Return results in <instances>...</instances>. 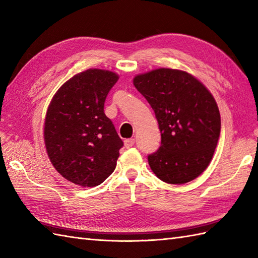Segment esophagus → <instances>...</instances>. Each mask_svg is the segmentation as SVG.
Listing matches in <instances>:
<instances>
[{
    "instance_id": "esophagus-1",
    "label": "esophagus",
    "mask_w": 258,
    "mask_h": 258,
    "mask_svg": "<svg viewBox=\"0 0 258 258\" xmlns=\"http://www.w3.org/2000/svg\"><path fill=\"white\" fill-rule=\"evenodd\" d=\"M135 144V140L134 139H128V140H125L124 141V145L126 149H131V147L134 146Z\"/></svg>"
}]
</instances>
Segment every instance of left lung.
Masks as SVG:
<instances>
[{
    "instance_id": "1",
    "label": "left lung",
    "mask_w": 258,
    "mask_h": 258,
    "mask_svg": "<svg viewBox=\"0 0 258 258\" xmlns=\"http://www.w3.org/2000/svg\"><path fill=\"white\" fill-rule=\"evenodd\" d=\"M155 113L161 146L147 156L156 176L185 184L205 171L221 134V115L206 87L184 71L157 69L134 78Z\"/></svg>"
}]
</instances>
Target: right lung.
Masks as SVG:
<instances>
[{
	"mask_svg": "<svg viewBox=\"0 0 258 258\" xmlns=\"http://www.w3.org/2000/svg\"><path fill=\"white\" fill-rule=\"evenodd\" d=\"M117 80L109 71L86 70L59 87L47 108V155L64 178L83 187L102 184L116 167L123 141L104 103Z\"/></svg>",
	"mask_w": 258,
	"mask_h": 258,
	"instance_id": "add662e5",
	"label": "right lung"
}]
</instances>
